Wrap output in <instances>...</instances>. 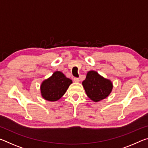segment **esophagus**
<instances>
[{
	"mask_svg": "<svg viewBox=\"0 0 148 148\" xmlns=\"http://www.w3.org/2000/svg\"><path fill=\"white\" fill-rule=\"evenodd\" d=\"M74 81L75 82H76V83H78V82H79V79L77 78V77H74Z\"/></svg>",
	"mask_w": 148,
	"mask_h": 148,
	"instance_id": "obj_1",
	"label": "esophagus"
}]
</instances>
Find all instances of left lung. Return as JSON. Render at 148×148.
Listing matches in <instances>:
<instances>
[{
	"label": "left lung",
	"mask_w": 148,
	"mask_h": 148,
	"mask_svg": "<svg viewBox=\"0 0 148 148\" xmlns=\"http://www.w3.org/2000/svg\"><path fill=\"white\" fill-rule=\"evenodd\" d=\"M82 85L87 97L94 102L106 99L113 88V84L110 79L104 78L94 71L87 72L86 78L82 82Z\"/></svg>",
	"instance_id": "obj_1"
}]
</instances>
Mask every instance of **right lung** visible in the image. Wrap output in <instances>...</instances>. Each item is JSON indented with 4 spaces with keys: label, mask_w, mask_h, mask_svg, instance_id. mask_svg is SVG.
<instances>
[{
    "label": "right lung",
    "mask_w": 148,
    "mask_h": 148,
    "mask_svg": "<svg viewBox=\"0 0 148 148\" xmlns=\"http://www.w3.org/2000/svg\"><path fill=\"white\" fill-rule=\"evenodd\" d=\"M72 81L66 77L62 72L56 71L49 78L43 81L40 91L42 97L47 101H58L66 92Z\"/></svg>",
    "instance_id": "obj_1"
}]
</instances>
